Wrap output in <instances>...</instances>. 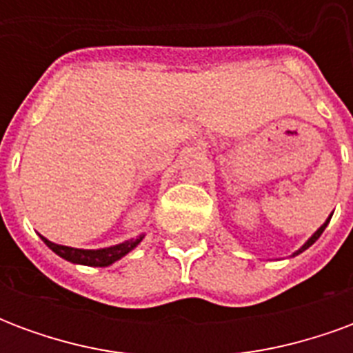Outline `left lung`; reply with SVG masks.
<instances>
[{"instance_id":"1","label":"left lung","mask_w":353,"mask_h":353,"mask_svg":"<svg viewBox=\"0 0 353 353\" xmlns=\"http://www.w3.org/2000/svg\"><path fill=\"white\" fill-rule=\"evenodd\" d=\"M331 215H333V214H331ZM331 215H329V217H327L325 223H323V225H321V227H319V229L316 230V232H314V234H312V236L308 238V240H306V242H304V244L301 245V248H299V250H296V252L293 253V255H291V257H296V255H299V253H303L304 250H308V248H310V245L314 244V242H316V240H318L319 236H321V232H323V230H325V227H327V225H329V221H331Z\"/></svg>"}]
</instances>
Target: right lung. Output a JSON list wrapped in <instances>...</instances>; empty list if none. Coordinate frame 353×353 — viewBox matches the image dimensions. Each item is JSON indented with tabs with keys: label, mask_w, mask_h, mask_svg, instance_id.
<instances>
[{
	"label": "right lung",
	"mask_w": 353,
	"mask_h": 353,
	"mask_svg": "<svg viewBox=\"0 0 353 353\" xmlns=\"http://www.w3.org/2000/svg\"><path fill=\"white\" fill-rule=\"evenodd\" d=\"M145 234H141L138 238H132V240H126L123 244L109 245V248H100V250H79V248H70V245H60L50 242L45 236H41V240L47 244L49 250L57 253L58 257L70 261L73 265H85V266H109L117 263L119 259H123L124 255L136 248V245L143 240Z\"/></svg>",
	"instance_id": "right-lung-1"
}]
</instances>
